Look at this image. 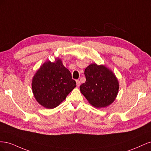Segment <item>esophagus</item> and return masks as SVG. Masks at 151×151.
Masks as SVG:
<instances>
[{"label":"esophagus","mask_w":151,"mask_h":151,"mask_svg":"<svg viewBox=\"0 0 151 151\" xmlns=\"http://www.w3.org/2000/svg\"><path fill=\"white\" fill-rule=\"evenodd\" d=\"M76 84H77V87H79L80 86L81 83H80V81L79 80H76Z\"/></svg>","instance_id":"34e87169"}]
</instances>
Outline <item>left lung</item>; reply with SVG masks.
<instances>
[{
  "label": "left lung",
  "instance_id": "obj_1",
  "mask_svg": "<svg viewBox=\"0 0 151 151\" xmlns=\"http://www.w3.org/2000/svg\"><path fill=\"white\" fill-rule=\"evenodd\" d=\"M84 74L86 81L80 86V90L91 104L104 108L115 101L119 84L111 70L104 65L92 63L86 68Z\"/></svg>",
  "mask_w": 151,
  "mask_h": 151
}]
</instances>
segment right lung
<instances>
[{"label":"right lung","mask_w":151,"mask_h":151,"mask_svg":"<svg viewBox=\"0 0 151 151\" xmlns=\"http://www.w3.org/2000/svg\"><path fill=\"white\" fill-rule=\"evenodd\" d=\"M76 83L60 59L48 61L40 68L32 81L35 98L42 106L52 109L58 106L74 89Z\"/></svg>","instance_id":"1"}]
</instances>
